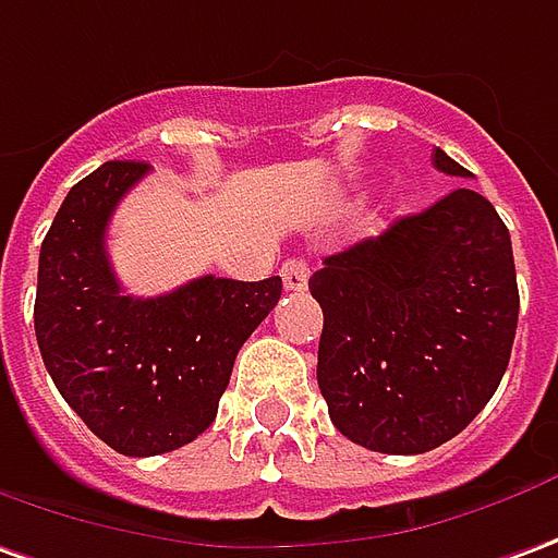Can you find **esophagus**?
Instances as JSON below:
<instances>
[{"mask_svg":"<svg viewBox=\"0 0 558 558\" xmlns=\"http://www.w3.org/2000/svg\"><path fill=\"white\" fill-rule=\"evenodd\" d=\"M310 282V264L301 257H288L282 264V286L286 291H303Z\"/></svg>","mask_w":558,"mask_h":558,"instance_id":"1","label":"esophagus"}]
</instances>
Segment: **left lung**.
Here are the masks:
<instances>
[{
    "mask_svg": "<svg viewBox=\"0 0 558 558\" xmlns=\"http://www.w3.org/2000/svg\"><path fill=\"white\" fill-rule=\"evenodd\" d=\"M434 167L471 175L440 148ZM310 291L325 313L318 389L352 444L428 452L468 428L505 376L520 316L513 248L471 187L325 257Z\"/></svg>",
    "mask_w": 558,
    "mask_h": 558,
    "instance_id": "left-lung-1",
    "label": "left lung"
}]
</instances>
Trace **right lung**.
I'll use <instances>...</instances> for the list:
<instances>
[{
	"label": "right lung",
	"mask_w": 558,
	"mask_h": 558,
	"mask_svg": "<svg viewBox=\"0 0 558 558\" xmlns=\"http://www.w3.org/2000/svg\"><path fill=\"white\" fill-rule=\"evenodd\" d=\"M148 163L111 160L63 199L38 255L36 340L63 401L121 456H160L215 422L240 345L282 298V279L199 276L130 298L106 252L111 213Z\"/></svg>",
	"instance_id": "right-lung-1"
}]
</instances>
